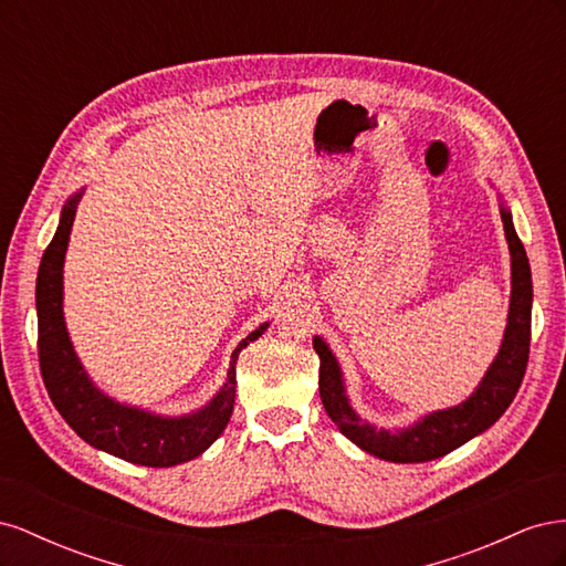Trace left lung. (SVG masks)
I'll use <instances>...</instances> for the list:
<instances>
[{"label":"left lung","mask_w":566,"mask_h":566,"mask_svg":"<svg viewBox=\"0 0 566 566\" xmlns=\"http://www.w3.org/2000/svg\"><path fill=\"white\" fill-rule=\"evenodd\" d=\"M501 219L510 248V312L501 349L495 354L482 382L470 397L451 408L427 413L418 422L403 430H385L368 420H361L349 403L345 378L335 354L325 345L323 337H314V349L321 358L318 391L325 413L337 424V430L354 441L358 449L389 462H427L455 451L472 437L486 432L499 420L515 399L522 385L528 342H531V302H534V285H531V269L526 250L512 224V214L501 202Z\"/></svg>","instance_id":"obj_1"}]
</instances>
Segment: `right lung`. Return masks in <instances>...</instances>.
I'll use <instances>...</instances> for the list:
<instances>
[{
    "label": "right lung",
    "mask_w": 566,
    "mask_h": 566,
    "mask_svg": "<svg viewBox=\"0 0 566 566\" xmlns=\"http://www.w3.org/2000/svg\"><path fill=\"white\" fill-rule=\"evenodd\" d=\"M82 193L77 191L63 205L59 229L44 250L38 271V352L44 387L63 420L98 451L146 468H172L193 460L227 430L235 403L238 354L250 342L262 337L269 323H262L233 349L227 382L208 406L193 413L179 418L156 416L150 410L111 399L92 382L80 364L63 318V262Z\"/></svg>",
    "instance_id": "obj_1"
}]
</instances>
